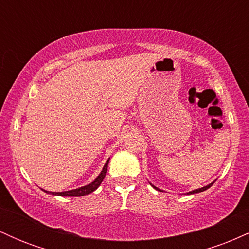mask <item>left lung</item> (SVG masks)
Instances as JSON below:
<instances>
[{"label": "left lung", "mask_w": 249, "mask_h": 249, "mask_svg": "<svg viewBox=\"0 0 249 249\" xmlns=\"http://www.w3.org/2000/svg\"><path fill=\"white\" fill-rule=\"evenodd\" d=\"M212 185H213V182H212V184L207 185V186L199 188V190H194V191H192V192H188L187 194H193V193H199V192H202V191H206L207 188H210L211 186H212ZM152 186H153V185H152ZM153 187H154V186H153ZM154 188H156V190H158V191H160V190H159V188H157V187H154Z\"/></svg>", "instance_id": "obj_1"}]
</instances>
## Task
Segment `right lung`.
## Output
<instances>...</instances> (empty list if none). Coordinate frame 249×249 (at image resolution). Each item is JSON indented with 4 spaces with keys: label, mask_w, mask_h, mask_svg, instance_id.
Here are the masks:
<instances>
[{
    "label": "right lung",
    "mask_w": 249,
    "mask_h": 249,
    "mask_svg": "<svg viewBox=\"0 0 249 249\" xmlns=\"http://www.w3.org/2000/svg\"><path fill=\"white\" fill-rule=\"evenodd\" d=\"M108 160H110V159H108ZM108 160L105 162V165H104V167H103V171L101 172V174H99V176L97 177V178L93 180L91 184L87 185V186L76 188V190L67 191V192H51V194H56V196H87V194H90L91 192H93V191L98 188L99 185H101V182L103 181V179H104L105 174H107ZM45 192H47V191H45Z\"/></svg>",
    "instance_id": "obj_1"
}]
</instances>
